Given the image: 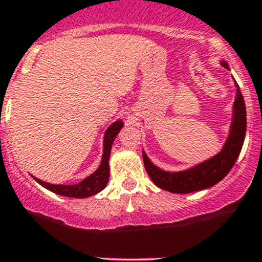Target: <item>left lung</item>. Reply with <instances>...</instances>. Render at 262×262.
<instances>
[{
    "mask_svg": "<svg viewBox=\"0 0 262 262\" xmlns=\"http://www.w3.org/2000/svg\"><path fill=\"white\" fill-rule=\"evenodd\" d=\"M224 68H228L226 62H222ZM236 94L235 105H233V120L231 126V133L226 144L216 156L207 160L200 165L194 166L189 170L177 173L164 172L148 160L147 155L143 152L144 166L155 185L172 191V193H191L214 186L215 184L223 180L227 173L232 169L233 164L239 157L247 129V111H245L244 98L242 96L239 85Z\"/></svg>",
    "mask_w": 262,
    "mask_h": 262,
    "instance_id": "1",
    "label": "left lung"
}]
</instances>
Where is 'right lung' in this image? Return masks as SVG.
<instances>
[{
  "mask_svg": "<svg viewBox=\"0 0 262 262\" xmlns=\"http://www.w3.org/2000/svg\"><path fill=\"white\" fill-rule=\"evenodd\" d=\"M123 123L120 120H117L114 123L111 124L105 133V139H103V156H102V163L99 165L93 174H90L85 180L76 185H52L43 182L38 178H35L38 184L41 186H45L48 190L53 191V193L60 194V195L72 196V198H86V196L94 195V194L99 193L101 190L105 189L107 185L108 177H110V169H108V157H110L111 151V144L114 142L115 136L120 131Z\"/></svg>",
  "mask_w": 262,
  "mask_h": 262,
  "instance_id": "right-lung-1",
  "label": "right lung"
}]
</instances>
